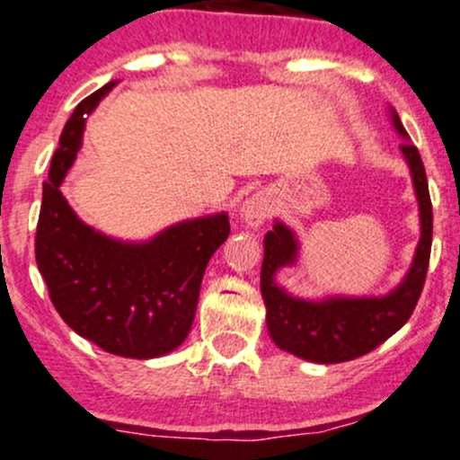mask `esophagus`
I'll list each match as a JSON object with an SVG mask.
<instances>
[{"mask_svg":"<svg viewBox=\"0 0 460 460\" xmlns=\"http://www.w3.org/2000/svg\"><path fill=\"white\" fill-rule=\"evenodd\" d=\"M272 212V197L268 192H255L252 197H248L240 208V218L244 220L248 226H260L263 220L268 218Z\"/></svg>","mask_w":460,"mask_h":460,"instance_id":"obj_1","label":"esophagus"}]
</instances>
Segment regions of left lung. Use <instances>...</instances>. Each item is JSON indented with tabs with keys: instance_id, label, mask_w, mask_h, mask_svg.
Wrapping results in <instances>:
<instances>
[{
	"instance_id": "1",
	"label": "left lung",
	"mask_w": 460,
	"mask_h": 460,
	"mask_svg": "<svg viewBox=\"0 0 460 460\" xmlns=\"http://www.w3.org/2000/svg\"><path fill=\"white\" fill-rule=\"evenodd\" d=\"M395 131L409 140L392 110ZM409 164L417 205H420L421 235L415 248L413 263L398 288L385 296H329L324 300H305L288 294L274 281L279 268L292 266L298 257V240L294 231L283 223H274L272 231L263 237L261 296L266 305L268 332L281 350L292 352L311 363H341L367 355L374 348L406 324L413 314L430 261L432 244V203L426 181L424 162L411 142L400 145Z\"/></svg>"
}]
</instances>
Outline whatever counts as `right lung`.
Masks as SVG:
<instances>
[{
	"label": "right lung",
	"instance_id": "1",
	"mask_svg": "<svg viewBox=\"0 0 460 460\" xmlns=\"http://www.w3.org/2000/svg\"><path fill=\"white\" fill-rule=\"evenodd\" d=\"M116 86L108 82L73 110L43 183L36 266L60 318L110 355L153 358L183 344L205 268L229 237V216L183 220L146 242H120L84 225L62 197L86 119Z\"/></svg>",
	"mask_w": 460,
	"mask_h": 460
}]
</instances>
